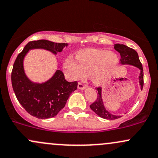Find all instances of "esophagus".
I'll return each instance as SVG.
<instances>
[{"label": "esophagus", "instance_id": "esophagus-1", "mask_svg": "<svg viewBox=\"0 0 158 158\" xmlns=\"http://www.w3.org/2000/svg\"><path fill=\"white\" fill-rule=\"evenodd\" d=\"M77 88L79 89H85V86L84 84H82V83L79 82L78 84H77Z\"/></svg>", "mask_w": 158, "mask_h": 158}]
</instances>
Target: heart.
I'll return each mask as SVG.
<instances>
[{"label":"heart","instance_id":"b5f03b06","mask_svg":"<svg viewBox=\"0 0 158 158\" xmlns=\"http://www.w3.org/2000/svg\"><path fill=\"white\" fill-rule=\"evenodd\" d=\"M76 59L69 56L65 60L64 69L69 78L81 79L92 74L93 81L97 84L107 80L118 63L115 53L95 48L80 51Z\"/></svg>","mask_w":158,"mask_h":158}]
</instances>
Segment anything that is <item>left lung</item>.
<instances>
[{
	"instance_id": "1",
	"label": "left lung",
	"mask_w": 158,
	"mask_h": 158,
	"mask_svg": "<svg viewBox=\"0 0 158 158\" xmlns=\"http://www.w3.org/2000/svg\"><path fill=\"white\" fill-rule=\"evenodd\" d=\"M114 48L120 54V56H121L120 63L122 64L133 65L140 69V74H139V84L141 86V89H143V84H144V81H143V65H142L140 60L139 59L137 52L134 49L118 43L115 44ZM97 90H98V95L97 96L96 100L90 105V108L92 109V110H93L100 117L105 118V119L113 120L121 117L119 116H115V115L111 114L110 113L108 112L107 110L105 109L102 98V88L97 87Z\"/></svg>"
}]
</instances>
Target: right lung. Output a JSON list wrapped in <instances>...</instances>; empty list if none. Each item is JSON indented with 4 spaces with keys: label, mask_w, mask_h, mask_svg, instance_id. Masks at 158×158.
<instances>
[{
    "label": "right lung",
    "mask_w": 158,
    "mask_h": 158,
    "mask_svg": "<svg viewBox=\"0 0 158 158\" xmlns=\"http://www.w3.org/2000/svg\"><path fill=\"white\" fill-rule=\"evenodd\" d=\"M66 43H56L45 40L31 41L17 56L12 70V86L15 96L24 110L38 118H52L65 107L69 95L77 89V81L68 82L64 74L57 70L44 84H35L26 77L23 68L24 56L30 49L44 48L56 54L61 52Z\"/></svg>",
    "instance_id": "1"
}]
</instances>
